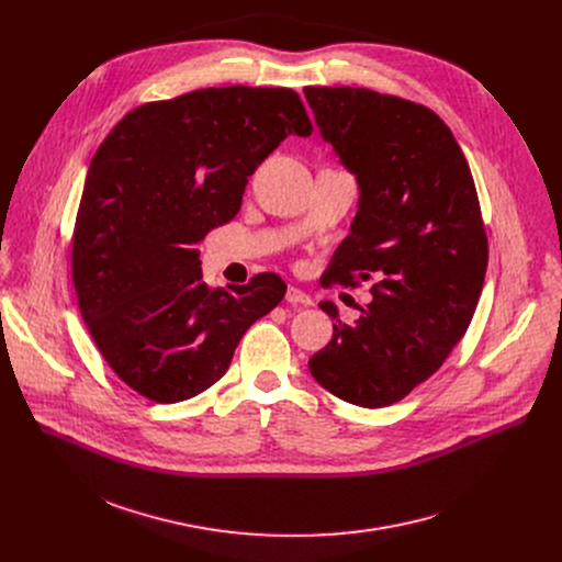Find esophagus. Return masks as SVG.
Listing matches in <instances>:
<instances>
[{
	"mask_svg": "<svg viewBox=\"0 0 562 562\" xmlns=\"http://www.w3.org/2000/svg\"><path fill=\"white\" fill-rule=\"evenodd\" d=\"M286 302L300 304V306H311V304H313L311 295H306V293H304L302 289H297V286H289V289H286Z\"/></svg>",
	"mask_w": 562,
	"mask_h": 562,
	"instance_id": "34e87169",
	"label": "esophagus"
}]
</instances>
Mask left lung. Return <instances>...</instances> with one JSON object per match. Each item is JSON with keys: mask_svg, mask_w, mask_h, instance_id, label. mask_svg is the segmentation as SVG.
Masks as SVG:
<instances>
[{"mask_svg": "<svg viewBox=\"0 0 562 562\" xmlns=\"http://www.w3.org/2000/svg\"><path fill=\"white\" fill-rule=\"evenodd\" d=\"M304 95L360 189L325 284L373 282L353 325L319 302L336 325L308 369L345 403L389 407L442 367L473 317L490 258L475 184L431 109L353 87H306Z\"/></svg>", "mask_w": 562, "mask_h": 562, "instance_id": "8db88e82", "label": "left lung"}]
</instances>
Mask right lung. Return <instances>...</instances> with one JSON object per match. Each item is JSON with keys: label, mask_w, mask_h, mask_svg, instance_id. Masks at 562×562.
I'll return each instance as SVG.
<instances>
[{"label": "right lung", "mask_w": 562, "mask_h": 562, "mask_svg": "<svg viewBox=\"0 0 562 562\" xmlns=\"http://www.w3.org/2000/svg\"><path fill=\"white\" fill-rule=\"evenodd\" d=\"M311 131L295 91L224 87L142 104L100 144L70 273L91 338L139 395L171 405L206 391L247 329L282 302L276 273L211 289L198 245L237 215L265 157Z\"/></svg>", "instance_id": "right-lung-1"}]
</instances>
